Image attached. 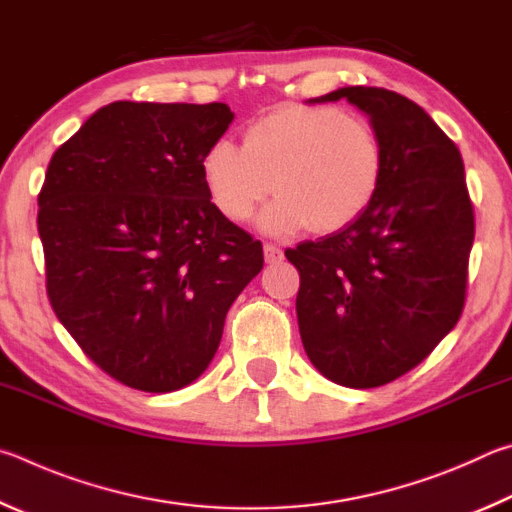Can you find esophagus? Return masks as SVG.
Wrapping results in <instances>:
<instances>
[{
    "label": "esophagus",
    "instance_id": "34e87169",
    "mask_svg": "<svg viewBox=\"0 0 512 512\" xmlns=\"http://www.w3.org/2000/svg\"><path fill=\"white\" fill-rule=\"evenodd\" d=\"M263 254H265V263H270V265L283 261V251H281V247L272 245V242H267V245L263 247Z\"/></svg>",
    "mask_w": 512,
    "mask_h": 512
}]
</instances>
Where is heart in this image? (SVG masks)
<instances>
[{"instance_id":"b5f03b06","label":"heart","mask_w":512,"mask_h":512,"mask_svg":"<svg viewBox=\"0 0 512 512\" xmlns=\"http://www.w3.org/2000/svg\"><path fill=\"white\" fill-rule=\"evenodd\" d=\"M211 202L245 222L272 191L258 218L267 233L308 227L335 233L353 224L378 195L387 155L373 125L330 105H279L251 121L242 146L213 141L200 161Z\"/></svg>"}]
</instances>
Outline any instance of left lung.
I'll use <instances>...</instances> for the list:
<instances>
[{
    "label": "left lung",
    "mask_w": 512,
    "mask_h": 512,
    "mask_svg": "<svg viewBox=\"0 0 512 512\" xmlns=\"http://www.w3.org/2000/svg\"><path fill=\"white\" fill-rule=\"evenodd\" d=\"M348 101L369 116L387 170L346 229L285 249L301 288L297 319L315 369L373 389L414 369L461 317L474 213L459 148L423 107L382 87H339L308 103Z\"/></svg>",
    "instance_id": "1"
}]
</instances>
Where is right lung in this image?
<instances>
[{
  "mask_svg": "<svg viewBox=\"0 0 512 512\" xmlns=\"http://www.w3.org/2000/svg\"><path fill=\"white\" fill-rule=\"evenodd\" d=\"M224 103L101 107L53 152L38 195L47 294L60 324L125 387L200 378L263 245L215 209L200 161Z\"/></svg>",
  "mask_w": 512,
  "mask_h": 512,
  "instance_id": "1",
  "label": "right lung"
}]
</instances>
